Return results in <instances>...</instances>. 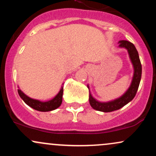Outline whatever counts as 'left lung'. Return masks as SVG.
Here are the masks:
<instances>
[{"label": "left lung", "instance_id": "left-lung-1", "mask_svg": "<svg viewBox=\"0 0 156 156\" xmlns=\"http://www.w3.org/2000/svg\"><path fill=\"white\" fill-rule=\"evenodd\" d=\"M119 47L126 48L128 50V53H129L130 58L134 68L133 80H132L131 84H130L129 89L127 90V92L120 98L114 100V101L107 102V103H101V102L96 101L91 95V94H89L90 105L97 111L103 112H111L121 108L122 107L128 104L130 101H131L133 99L137 92L139 83H140L141 77V64L136 48H135L133 43L126 40L119 41Z\"/></svg>", "mask_w": 156, "mask_h": 156}]
</instances>
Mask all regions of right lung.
Segmentation results:
<instances>
[{
  "label": "right lung",
  "instance_id": "add662e5",
  "mask_svg": "<svg viewBox=\"0 0 156 156\" xmlns=\"http://www.w3.org/2000/svg\"><path fill=\"white\" fill-rule=\"evenodd\" d=\"M20 97L23 100V101L26 103L27 105H29L32 108L35 109L39 112H50L56 109L60 106L62 103V96H63V87H62L59 92L57 94V95L54 98L49 101L42 102L38 100H34L30 98L29 97L23 93L20 89L17 90Z\"/></svg>",
  "mask_w": 156,
  "mask_h": 156
}]
</instances>
